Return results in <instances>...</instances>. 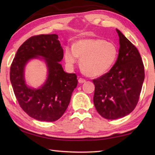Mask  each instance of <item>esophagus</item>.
I'll return each instance as SVG.
<instances>
[{"label":"esophagus","mask_w":155,"mask_h":155,"mask_svg":"<svg viewBox=\"0 0 155 155\" xmlns=\"http://www.w3.org/2000/svg\"><path fill=\"white\" fill-rule=\"evenodd\" d=\"M85 81H86V80L84 79V78H78V83H85Z\"/></svg>","instance_id":"esophagus-1"}]
</instances>
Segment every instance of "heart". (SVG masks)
I'll list each match as a JSON object with an SVG mask.
<instances>
[{"instance_id":"obj_1","label":"heart","mask_w":155,"mask_h":155,"mask_svg":"<svg viewBox=\"0 0 155 155\" xmlns=\"http://www.w3.org/2000/svg\"><path fill=\"white\" fill-rule=\"evenodd\" d=\"M117 55V46L103 39L80 40L74 46H67L64 53L68 67H74L80 57L83 71L91 77H98L109 72L116 61Z\"/></svg>"}]
</instances>
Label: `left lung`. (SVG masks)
<instances>
[{"label":"left lung","mask_w":155,"mask_h":155,"mask_svg":"<svg viewBox=\"0 0 155 155\" xmlns=\"http://www.w3.org/2000/svg\"><path fill=\"white\" fill-rule=\"evenodd\" d=\"M117 61L109 71L93 80L94 104L107 120L121 118L132 112L138 103L144 81V67L137 48L120 32Z\"/></svg>","instance_id":"8db88e82"}]
</instances>
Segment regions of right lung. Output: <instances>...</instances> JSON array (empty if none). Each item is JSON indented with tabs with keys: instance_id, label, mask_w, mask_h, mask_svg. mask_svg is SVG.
I'll list each match as a JSON object with an SVG mask.
<instances>
[{
	"instance_id": "add662e5",
	"label": "right lung",
	"mask_w": 155,
	"mask_h": 155,
	"mask_svg": "<svg viewBox=\"0 0 155 155\" xmlns=\"http://www.w3.org/2000/svg\"><path fill=\"white\" fill-rule=\"evenodd\" d=\"M63 57L64 51L56 34L31 37L15 54L10 68V81L20 107L34 119L56 121L69 105L78 80L75 74L64 71L59 63ZM33 58L43 59L48 70L46 81L38 89L28 86L24 77L25 65Z\"/></svg>"
}]
</instances>
